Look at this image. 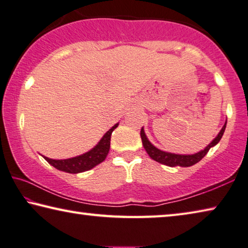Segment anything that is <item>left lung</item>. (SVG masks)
Returning a JSON list of instances; mask_svg holds the SVG:
<instances>
[{
    "instance_id": "left-lung-1",
    "label": "left lung",
    "mask_w": 248,
    "mask_h": 248,
    "mask_svg": "<svg viewBox=\"0 0 248 248\" xmlns=\"http://www.w3.org/2000/svg\"><path fill=\"white\" fill-rule=\"evenodd\" d=\"M225 127H226V122L225 124L223 125L221 131L218 132L216 139L211 141V143L206 146L204 149H202V151L198 152L196 154H190V155H181V154L169 153V152H165V151H161L159 148H157L156 146H154L151 143V140L147 139V136H146L145 131H144V127H141L140 129V137H141V141H143L144 148L146 149V152H147V154L152 159L156 160L157 162H159V164L169 166V167H177V166L178 167H190V166L196 165L197 162L200 161L202 158L208 154L210 148L213 147V146H216L218 141L221 140L223 134H224Z\"/></svg>"
}]
</instances>
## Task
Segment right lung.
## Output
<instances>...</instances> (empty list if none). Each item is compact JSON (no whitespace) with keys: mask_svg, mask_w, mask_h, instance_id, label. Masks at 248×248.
<instances>
[{"mask_svg":"<svg viewBox=\"0 0 248 248\" xmlns=\"http://www.w3.org/2000/svg\"><path fill=\"white\" fill-rule=\"evenodd\" d=\"M119 126V123H116L114 126H112L108 131L104 134L102 139L100 140L94 147L90 151L82 154V155L68 158V159H52V158L45 157V160H47L49 164L60 171H64L68 173H79L83 171H88L95 166L101 164L105 158H107L109 151V143H111L112 132Z\"/></svg>","mask_w":248,"mask_h":248,"instance_id":"1","label":"right lung"}]
</instances>
